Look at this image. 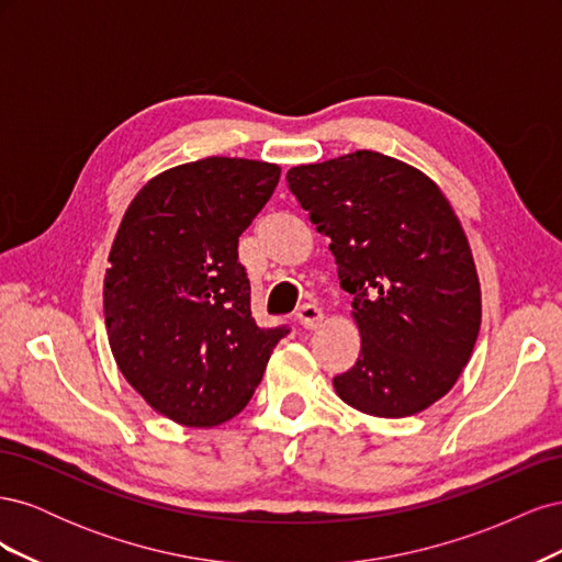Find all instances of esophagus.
I'll list each match as a JSON object with an SVG mask.
<instances>
[{
	"mask_svg": "<svg viewBox=\"0 0 562 562\" xmlns=\"http://www.w3.org/2000/svg\"><path fill=\"white\" fill-rule=\"evenodd\" d=\"M295 318H297V323H300L304 330H314V328L321 326L323 312L316 307V304H302V307L295 314Z\"/></svg>",
	"mask_w": 562,
	"mask_h": 562,
	"instance_id": "esophagus-1",
	"label": "esophagus"
}]
</instances>
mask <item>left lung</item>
<instances>
[{
  "label": "left lung",
  "mask_w": 562,
  "mask_h": 562,
  "mask_svg": "<svg viewBox=\"0 0 562 562\" xmlns=\"http://www.w3.org/2000/svg\"><path fill=\"white\" fill-rule=\"evenodd\" d=\"M285 180L353 295L361 353L333 380L337 396L375 417H411L443 398L481 330L479 274L443 192L368 149L295 166Z\"/></svg>",
  "instance_id": "8db88e82"
}]
</instances>
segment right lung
Listing matches in <instances>:
<instances>
[{
	"mask_svg": "<svg viewBox=\"0 0 562 562\" xmlns=\"http://www.w3.org/2000/svg\"><path fill=\"white\" fill-rule=\"evenodd\" d=\"M281 168L209 157L149 180L110 250L103 304L128 384L184 427L239 415L291 328H258L239 236L274 194Z\"/></svg>",
	"mask_w": 562,
	"mask_h": 562,
	"instance_id": "obj_1",
	"label": "right lung"
}]
</instances>
